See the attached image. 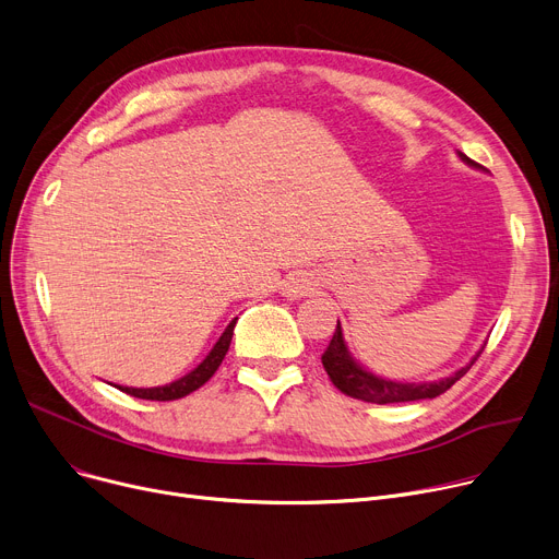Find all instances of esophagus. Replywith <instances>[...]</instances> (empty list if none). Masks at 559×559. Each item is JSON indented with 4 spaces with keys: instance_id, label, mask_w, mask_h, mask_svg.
<instances>
[{
    "instance_id": "obj_1",
    "label": "esophagus",
    "mask_w": 559,
    "mask_h": 559,
    "mask_svg": "<svg viewBox=\"0 0 559 559\" xmlns=\"http://www.w3.org/2000/svg\"><path fill=\"white\" fill-rule=\"evenodd\" d=\"M311 286L313 284H311V280L305 273H295L286 282V293L290 295V298H302V295H307L311 290Z\"/></svg>"
}]
</instances>
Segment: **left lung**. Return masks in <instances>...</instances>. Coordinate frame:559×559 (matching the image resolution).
Here are the masks:
<instances>
[{
	"instance_id": "obj_1",
	"label": "left lung",
	"mask_w": 559,
	"mask_h": 559,
	"mask_svg": "<svg viewBox=\"0 0 559 559\" xmlns=\"http://www.w3.org/2000/svg\"><path fill=\"white\" fill-rule=\"evenodd\" d=\"M457 155H461V159H465L467 164H472V167H478V164L474 159H469L465 153H457ZM480 352L469 360L465 368H461L442 381H433V383L390 381V379L374 377L372 372L364 370L356 364L345 347L343 330L338 322L330 345H326V349L322 354V366H324V372L330 374L332 383L343 392V395H349L360 402H370V404H400V402L433 400V397L442 395V392H447L457 379H463L467 374V370L476 364Z\"/></svg>"
}]
</instances>
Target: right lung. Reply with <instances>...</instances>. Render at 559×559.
<instances>
[{"label": "right lung", "mask_w": 559, "mask_h": 559, "mask_svg": "<svg viewBox=\"0 0 559 559\" xmlns=\"http://www.w3.org/2000/svg\"><path fill=\"white\" fill-rule=\"evenodd\" d=\"M235 324H237V318L227 324V330L223 332V336L218 338V343L214 345V349L207 354V358L203 360V364L191 370L189 374H185L182 379L169 383V385H162V388H123V385H117L121 392H126V395L130 397H138V400H151V402H174V400H180V397H187L189 392L199 390L205 381L212 379V374L218 370L221 360L225 358L227 349H229V341H233V334H235Z\"/></svg>", "instance_id": "1"}]
</instances>
